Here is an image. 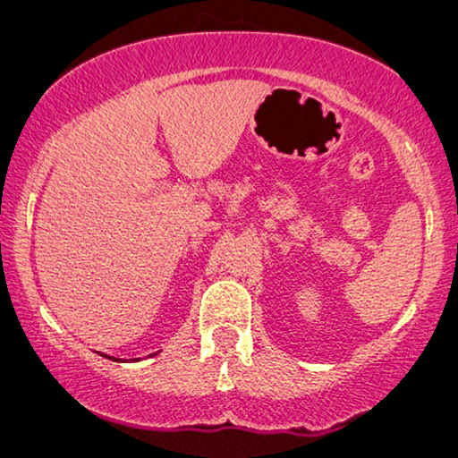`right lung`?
I'll list each match as a JSON object with an SVG mask.
<instances>
[{"label": "right lung", "mask_w": 458, "mask_h": 458, "mask_svg": "<svg viewBox=\"0 0 458 458\" xmlns=\"http://www.w3.org/2000/svg\"><path fill=\"white\" fill-rule=\"evenodd\" d=\"M108 359H112V356H108ZM112 360H114V359H112Z\"/></svg>", "instance_id": "1"}]
</instances>
